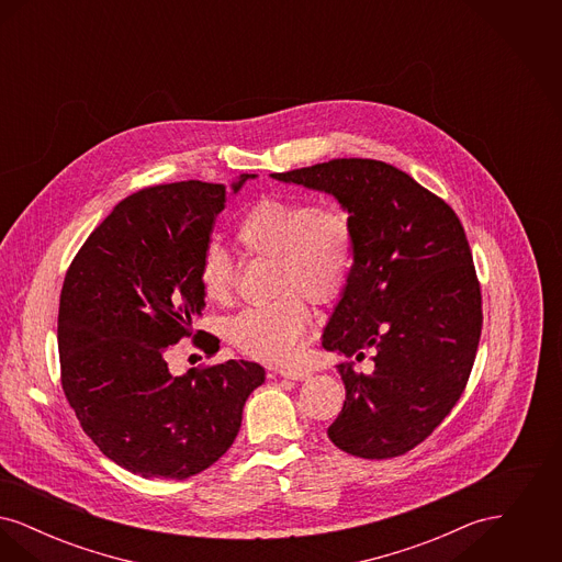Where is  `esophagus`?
<instances>
[{
	"instance_id": "obj_1",
	"label": "esophagus",
	"mask_w": 562,
	"mask_h": 562,
	"mask_svg": "<svg viewBox=\"0 0 562 562\" xmlns=\"http://www.w3.org/2000/svg\"><path fill=\"white\" fill-rule=\"evenodd\" d=\"M280 376H284V379H293V381H303V379H307L310 376V371L307 369H301V367H293V369H280L278 371Z\"/></svg>"
}]
</instances>
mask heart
<instances>
[{
    "instance_id": "b5f03b06",
    "label": "heart",
    "mask_w": 562,
    "mask_h": 562,
    "mask_svg": "<svg viewBox=\"0 0 562 562\" xmlns=\"http://www.w3.org/2000/svg\"><path fill=\"white\" fill-rule=\"evenodd\" d=\"M236 240L248 255L276 261V291L286 293L238 314L229 324L232 344L255 360L289 362L312 324V310L300 293L330 303L348 286L353 269L348 214L305 200L266 198L241 216ZM200 289L214 303L234 299L236 273L223 248L204 252Z\"/></svg>"
}]
</instances>
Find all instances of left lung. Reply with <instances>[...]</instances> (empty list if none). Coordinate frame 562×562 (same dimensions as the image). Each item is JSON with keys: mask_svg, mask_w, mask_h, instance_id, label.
I'll list each match as a JSON object with an SVG mask.
<instances>
[{"mask_svg": "<svg viewBox=\"0 0 562 562\" xmlns=\"http://www.w3.org/2000/svg\"><path fill=\"white\" fill-rule=\"evenodd\" d=\"M271 179L333 195L353 232V269L324 326L346 402L328 428L341 451L398 457L459 401L481 341V286L453 209L385 161L344 158Z\"/></svg>", "mask_w": 562, "mask_h": 562, "instance_id": "1", "label": "left lung"}]
</instances>
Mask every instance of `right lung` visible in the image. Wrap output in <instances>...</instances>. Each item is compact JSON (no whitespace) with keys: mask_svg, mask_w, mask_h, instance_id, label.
Listing matches in <instances>:
<instances>
[{"mask_svg":"<svg viewBox=\"0 0 562 562\" xmlns=\"http://www.w3.org/2000/svg\"><path fill=\"white\" fill-rule=\"evenodd\" d=\"M257 175L181 181L122 200L65 276L58 356L65 396L99 451L143 479L183 481L234 445L241 408L263 381L257 362L168 371L166 351L204 307L200 266L214 216ZM214 353L211 341H202Z\"/></svg>","mask_w":562,"mask_h":562,"instance_id":"obj_1","label":"right lung"}]
</instances>
